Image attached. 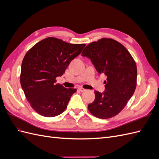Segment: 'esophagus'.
<instances>
[{"instance_id":"1","label":"esophagus","mask_w":159,"mask_h":159,"mask_svg":"<svg viewBox=\"0 0 159 159\" xmlns=\"http://www.w3.org/2000/svg\"><path fill=\"white\" fill-rule=\"evenodd\" d=\"M78 89H79V91H81V92H83V91H86V89H84V88H80Z\"/></svg>"}]
</instances>
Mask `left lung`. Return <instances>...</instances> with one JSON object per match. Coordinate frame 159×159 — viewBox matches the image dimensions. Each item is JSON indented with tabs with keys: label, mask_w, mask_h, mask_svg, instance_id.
<instances>
[{
	"label": "left lung",
	"mask_w": 159,
	"mask_h": 159,
	"mask_svg": "<svg viewBox=\"0 0 159 159\" xmlns=\"http://www.w3.org/2000/svg\"><path fill=\"white\" fill-rule=\"evenodd\" d=\"M81 56L89 57L99 73L107 76L105 92L95 91V100L88 105V110L100 119L115 116L125 107L136 89L135 61L121 43L106 38L90 43Z\"/></svg>",
	"instance_id": "left-lung-1"
}]
</instances>
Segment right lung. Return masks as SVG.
<instances>
[{
    "label": "right lung",
    "mask_w": 159,
    "mask_h": 159,
    "mask_svg": "<svg viewBox=\"0 0 159 159\" xmlns=\"http://www.w3.org/2000/svg\"><path fill=\"white\" fill-rule=\"evenodd\" d=\"M85 46L48 37L26 52L22 62L20 84L30 106L38 114L53 117L66 110L77 89L56 84V78L65 73Z\"/></svg>",
    "instance_id": "right-lung-1"
}]
</instances>
